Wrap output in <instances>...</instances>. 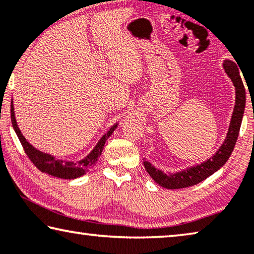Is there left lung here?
<instances>
[{
    "mask_svg": "<svg viewBox=\"0 0 254 254\" xmlns=\"http://www.w3.org/2000/svg\"><path fill=\"white\" fill-rule=\"evenodd\" d=\"M224 69L229 78L232 79L236 89L235 107L233 112L231 126L228 128V133L224 143L221 144L219 150L209 158L206 162L196 165V166L189 167L187 170L176 173H164L157 170L152 165L144 160L143 165L148 174L151 176L156 183L162 185L166 189H184L192 187L206 180L209 176L218 171L223 165L227 162L231 156L233 149L235 147L237 136L240 133L241 123H242L243 113L245 108V88L242 79H241L239 67L232 61H225Z\"/></svg>",
    "mask_w": 254,
    "mask_h": 254,
    "instance_id": "obj_1",
    "label": "left lung"
}]
</instances>
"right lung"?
<instances>
[{
    "mask_svg": "<svg viewBox=\"0 0 254 254\" xmlns=\"http://www.w3.org/2000/svg\"><path fill=\"white\" fill-rule=\"evenodd\" d=\"M11 122L12 127H13L15 133H17L20 142L22 144V148L25 149L26 155L29 157L36 167L38 168L40 172L46 173V174H50L52 176H55V178L59 179H65V180H72L80 178L86 174L97 163L98 157L102 155V151L104 149V144H105L106 140L110 138L111 134L114 132V130L118 127V124L113 126L110 131L107 132L105 135H103V138L99 140L97 146L94 148L89 155H88L86 158L82 160H78V162H66V160H59L56 159L55 157L45 154V152H42L37 150V149L34 148L31 144L27 141L25 136L22 135L21 131L18 127L17 121H15L14 116V111H13V104L11 102Z\"/></svg>",
    "mask_w": 254,
    "mask_h": 254,
    "instance_id": "obj_1",
    "label": "right lung"
}]
</instances>
